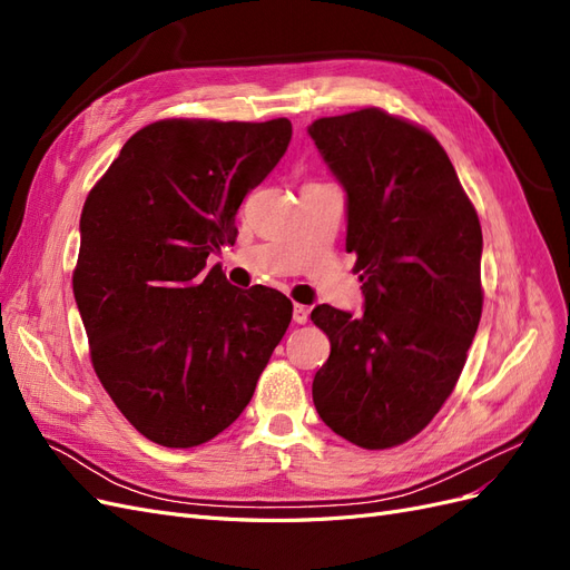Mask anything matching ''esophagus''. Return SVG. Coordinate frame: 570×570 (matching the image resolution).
Returning a JSON list of instances; mask_svg holds the SVG:
<instances>
[{
    "label": "esophagus",
    "instance_id": "34e87169",
    "mask_svg": "<svg viewBox=\"0 0 570 570\" xmlns=\"http://www.w3.org/2000/svg\"><path fill=\"white\" fill-rule=\"evenodd\" d=\"M292 318H295V323H306L308 321V306L304 304H295V312H292Z\"/></svg>",
    "mask_w": 570,
    "mask_h": 570
}]
</instances>
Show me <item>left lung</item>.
I'll list each match as a JSON object with an SVG mask.
<instances>
[{
    "mask_svg": "<svg viewBox=\"0 0 570 570\" xmlns=\"http://www.w3.org/2000/svg\"><path fill=\"white\" fill-rule=\"evenodd\" d=\"M347 193V252L364 314L321 304L331 340L314 377L323 423L364 450L396 446L452 394L482 314V230L442 145L383 109L308 126Z\"/></svg>",
    "mask_w": 570,
    "mask_h": 570,
    "instance_id": "1",
    "label": "left lung"
}]
</instances>
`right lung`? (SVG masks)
Returning <instances> with one entry per match:
<instances>
[{
  "mask_svg": "<svg viewBox=\"0 0 570 570\" xmlns=\"http://www.w3.org/2000/svg\"><path fill=\"white\" fill-rule=\"evenodd\" d=\"M289 137L287 118L157 120L85 199L73 295L92 366L137 433L161 446L223 433L292 321L283 292L239 289L206 266L235 245L239 204Z\"/></svg>",
  "mask_w": 570,
  "mask_h": 570,
  "instance_id": "add662e5",
  "label": "right lung"
}]
</instances>
